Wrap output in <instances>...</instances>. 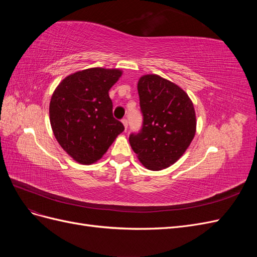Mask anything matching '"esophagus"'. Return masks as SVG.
Returning <instances> with one entry per match:
<instances>
[{"mask_svg": "<svg viewBox=\"0 0 257 257\" xmlns=\"http://www.w3.org/2000/svg\"><path fill=\"white\" fill-rule=\"evenodd\" d=\"M122 123H123V125H124V128H127V124H128V121H127V119H122Z\"/></svg>", "mask_w": 257, "mask_h": 257, "instance_id": "esophagus-1", "label": "esophagus"}]
</instances>
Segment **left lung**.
<instances>
[{
	"label": "left lung",
	"instance_id": "8db88e82",
	"mask_svg": "<svg viewBox=\"0 0 257 257\" xmlns=\"http://www.w3.org/2000/svg\"><path fill=\"white\" fill-rule=\"evenodd\" d=\"M144 116L139 133L130 135L132 149L150 170L173 165L188 149L196 132V115L189 95L158 75H145L137 84Z\"/></svg>",
	"mask_w": 257,
	"mask_h": 257
}]
</instances>
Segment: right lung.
<instances>
[{
  "mask_svg": "<svg viewBox=\"0 0 257 257\" xmlns=\"http://www.w3.org/2000/svg\"><path fill=\"white\" fill-rule=\"evenodd\" d=\"M121 75L120 69H83L67 76L53 92L49 106L53 134L80 164L98 161L124 131L113 118L108 94Z\"/></svg>",
  "mask_w": 257,
  "mask_h": 257,
  "instance_id": "right-lung-1",
  "label": "right lung"
}]
</instances>
